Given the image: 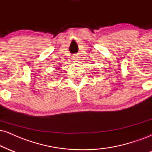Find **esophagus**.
Listing matches in <instances>:
<instances>
[{
	"label": "esophagus",
	"mask_w": 152,
	"mask_h": 152,
	"mask_svg": "<svg viewBox=\"0 0 152 152\" xmlns=\"http://www.w3.org/2000/svg\"><path fill=\"white\" fill-rule=\"evenodd\" d=\"M77 58H78V56L76 55V54H74V55H73V56H72V59L73 60H77Z\"/></svg>",
	"instance_id": "34e87169"
}]
</instances>
